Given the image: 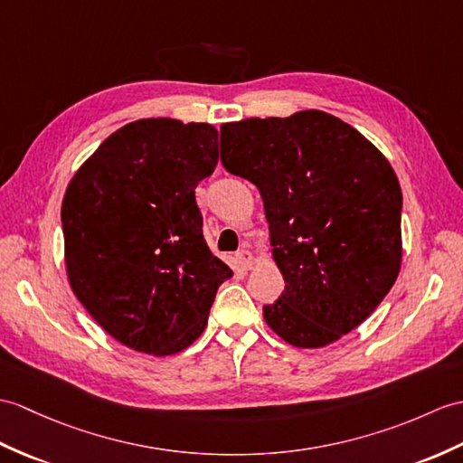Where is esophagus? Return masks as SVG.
<instances>
[{"label":"esophagus","mask_w":463,"mask_h":463,"mask_svg":"<svg viewBox=\"0 0 463 463\" xmlns=\"http://www.w3.org/2000/svg\"><path fill=\"white\" fill-rule=\"evenodd\" d=\"M234 258H236V264H239L242 270H250V268H252V254H250V250L242 249V250H239V252L234 254Z\"/></svg>","instance_id":"obj_1"}]
</instances>
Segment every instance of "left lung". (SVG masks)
Listing matches in <instances>:
<instances>
[{"label":"left lung","mask_w":463,"mask_h":463,"mask_svg":"<svg viewBox=\"0 0 463 463\" xmlns=\"http://www.w3.org/2000/svg\"><path fill=\"white\" fill-rule=\"evenodd\" d=\"M221 161L264 201L286 288L264 319L314 349L367 319L401 270L402 193L384 156L339 118L304 110L221 126Z\"/></svg>","instance_id":"obj_1"}]
</instances>
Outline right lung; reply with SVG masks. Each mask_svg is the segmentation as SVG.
<instances>
[{"label": "right lung", "mask_w": 463, "mask_h": 463, "mask_svg": "<svg viewBox=\"0 0 463 463\" xmlns=\"http://www.w3.org/2000/svg\"><path fill=\"white\" fill-rule=\"evenodd\" d=\"M217 159L214 126L147 118L106 137L69 183L61 221L71 288L126 347H189L232 276L207 246L195 201Z\"/></svg>", "instance_id": "1"}]
</instances>
